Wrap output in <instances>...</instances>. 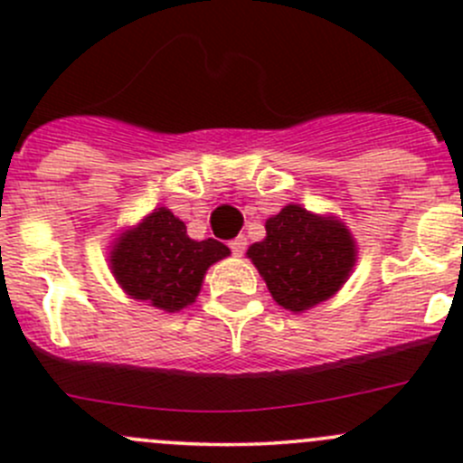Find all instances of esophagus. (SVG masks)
<instances>
[{"mask_svg":"<svg viewBox=\"0 0 463 463\" xmlns=\"http://www.w3.org/2000/svg\"><path fill=\"white\" fill-rule=\"evenodd\" d=\"M228 246H231V250H232V255H235V258H241V255H244V250H246V237L244 235L235 237V240H232Z\"/></svg>","mask_w":463,"mask_h":463,"instance_id":"esophagus-1","label":"esophagus"}]
</instances>
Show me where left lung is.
Masks as SVG:
<instances>
[{"instance_id": "left-lung-1", "label": "left lung", "mask_w": 463, "mask_h": 463, "mask_svg": "<svg viewBox=\"0 0 463 463\" xmlns=\"http://www.w3.org/2000/svg\"><path fill=\"white\" fill-rule=\"evenodd\" d=\"M270 296L293 314L329 300L356 264L352 232L335 217L288 203L266 219V237L246 253Z\"/></svg>"}]
</instances>
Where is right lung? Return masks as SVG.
Instances as JSON below:
<instances>
[{"instance_id": "right-lung-1", "label": "right lung", "mask_w": 463, "mask_h": 463, "mask_svg": "<svg viewBox=\"0 0 463 463\" xmlns=\"http://www.w3.org/2000/svg\"><path fill=\"white\" fill-rule=\"evenodd\" d=\"M228 255V246L213 237L190 240L179 217L156 208L138 226L120 232L109 266L128 296L175 314L197 300L205 270Z\"/></svg>"}]
</instances>
